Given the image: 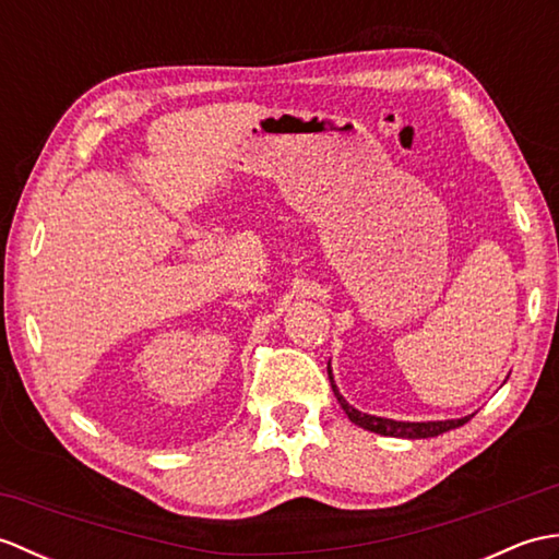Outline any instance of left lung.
<instances>
[{
    "label": "left lung",
    "instance_id": "1",
    "mask_svg": "<svg viewBox=\"0 0 559 559\" xmlns=\"http://www.w3.org/2000/svg\"><path fill=\"white\" fill-rule=\"evenodd\" d=\"M329 382L331 389H334V396L338 399L341 408L346 411V415L350 418V423L360 425L362 430H370L377 435H384V437H403V439H427V437H437L442 432L454 430V427H461L463 423L471 420V415L466 418H459V420H427V423H406V420H391V418H377V415H367L358 408H353L350 403L341 396L338 386L334 384V374H331V362H329Z\"/></svg>",
    "mask_w": 559,
    "mask_h": 559
}]
</instances>
